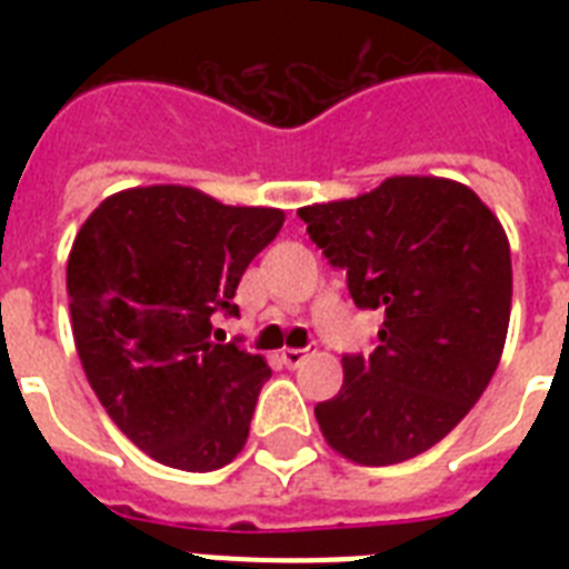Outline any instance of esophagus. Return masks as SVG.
<instances>
[{"label": "esophagus", "mask_w": 569, "mask_h": 569, "mask_svg": "<svg viewBox=\"0 0 569 569\" xmlns=\"http://www.w3.org/2000/svg\"><path fill=\"white\" fill-rule=\"evenodd\" d=\"M307 355H310V348H283V351H280V357H283V363L289 366V369L301 366L303 360H307Z\"/></svg>", "instance_id": "esophagus-1"}]
</instances>
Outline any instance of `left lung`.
<instances>
[{
	"instance_id": "obj_1",
	"label": "left lung",
	"mask_w": 569,
	"mask_h": 569,
	"mask_svg": "<svg viewBox=\"0 0 569 569\" xmlns=\"http://www.w3.org/2000/svg\"><path fill=\"white\" fill-rule=\"evenodd\" d=\"M360 310L383 325L346 355L316 419L342 458L389 467L422 455L493 378L511 321V248L481 197L442 177H389L351 200L298 209Z\"/></svg>"
}]
</instances>
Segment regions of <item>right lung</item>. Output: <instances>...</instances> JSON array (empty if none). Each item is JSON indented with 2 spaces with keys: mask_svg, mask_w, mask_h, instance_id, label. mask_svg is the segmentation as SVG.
Masks as SVG:
<instances>
[{
  "mask_svg": "<svg viewBox=\"0 0 569 569\" xmlns=\"http://www.w3.org/2000/svg\"><path fill=\"white\" fill-rule=\"evenodd\" d=\"M268 206H223L189 186L106 197L67 259L73 339L111 422L164 467L209 472L248 442L271 369L212 342L244 268L283 227Z\"/></svg>",
  "mask_w": 569,
  "mask_h": 569,
  "instance_id": "obj_1",
  "label": "right lung"
}]
</instances>
